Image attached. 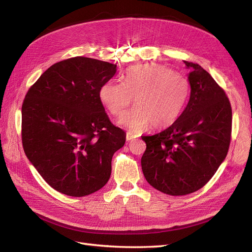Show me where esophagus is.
Masks as SVG:
<instances>
[{"label": "esophagus", "mask_w": 252, "mask_h": 252, "mask_svg": "<svg viewBox=\"0 0 252 252\" xmlns=\"http://www.w3.org/2000/svg\"><path fill=\"white\" fill-rule=\"evenodd\" d=\"M134 138H136V135H134L133 133H130V132H127V134H126V140L127 141H131Z\"/></svg>", "instance_id": "esophagus-1"}]
</instances>
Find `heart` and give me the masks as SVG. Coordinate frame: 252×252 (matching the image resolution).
I'll list each match as a JSON object with an SVG mask.
<instances>
[{
    "mask_svg": "<svg viewBox=\"0 0 252 252\" xmlns=\"http://www.w3.org/2000/svg\"><path fill=\"white\" fill-rule=\"evenodd\" d=\"M190 94V82L181 73L159 64L133 66L126 71L123 84L106 82L100 88V100L112 116L123 117L134 97L135 107L121 120L134 132L151 125L162 129L180 117Z\"/></svg>",
    "mask_w": 252,
    "mask_h": 252,
    "instance_id": "b5f03b06",
    "label": "heart"
}]
</instances>
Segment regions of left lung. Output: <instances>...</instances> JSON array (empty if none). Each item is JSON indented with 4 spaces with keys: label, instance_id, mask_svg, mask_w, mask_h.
Masks as SVG:
<instances>
[{
    "label": "left lung",
    "instance_id": "8db88e82",
    "mask_svg": "<svg viewBox=\"0 0 252 252\" xmlns=\"http://www.w3.org/2000/svg\"><path fill=\"white\" fill-rule=\"evenodd\" d=\"M191 91L184 111L165 130L142 136V170L149 184L169 195L205 186L229 149L232 110L224 89L199 65L184 61Z\"/></svg>",
    "mask_w": 252,
    "mask_h": 252
}]
</instances>
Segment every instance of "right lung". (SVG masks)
Returning a JSON list of instances; mask_svg holds the SVG:
<instances>
[{"label": "right lung", "mask_w": 252, "mask_h": 252, "mask_svg": "<svg viewBox=\"0 0 252 252\" xmlns=\"http://www.w3.org/2000/svg\"><path fill=\"white\" fill-rule=\"evenodd\" d=\"M117 65L74 57L50 66L22 105L25 155L49 186L70 196L100 190L111 174L114 152L124 146L100 100Z\"/></svg>", "instance_id": "1"}]
</instances>
